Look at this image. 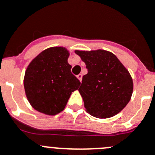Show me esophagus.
I'll return each instance as SVG.
<instances>
[{
	"mask_svg": "<svg viewBox=\"0 0 155 155\" xmlns=\"http://www.w3.org/2000/svg\"><path fill=\"white\" fill-rule=\"evenodd\" d=\"M77 78H78V80L80 81H81V80H82V74H79L78 75H77Z\"/></svg>",
	"mask_w": 155,
	"mask_h": 155,
	"instance_id": "1",
	"label": "esophagus"
}]
</instances>
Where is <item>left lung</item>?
I'll return each mask as SVG.
<instances>
[{
	"mask_svg": "<svg viewBox=\"0 0 155 155\" xmlns=\"http://www.w3.org/2000/svg\"><path fill=\"white\" fill-rule=\"evenodd\" d=\"M75 53L87 69L78 89L86 111L97 118L116 115L127 105L133 93L128 71L113 53L104 50Z\"/></svg>",
	"mask_w": 155,
	"mask_h": 155,
	"instance_id": "obj_1",
	"label": "left lung"
}]
</instances>
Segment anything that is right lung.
Segmentation results:
<instances>
[{
    "instance_id": "add662e5",
    "label": "right lung",
    "mask_w": 155,
    "mask_h": 155,
    "mask_svg": "<svg viewBox=\"0 0 155 155\" xmlns=\"http://www.w3.org/2000/svg\"><path fill=\"white\" fill-rule=\"evenodd\" d=\"M70 54L63 47H53L40 53L27 68L24 78L25 94L31 105L48 115L64 109L81 82L71 73Z\"/></svg>"
}]
</instances>
